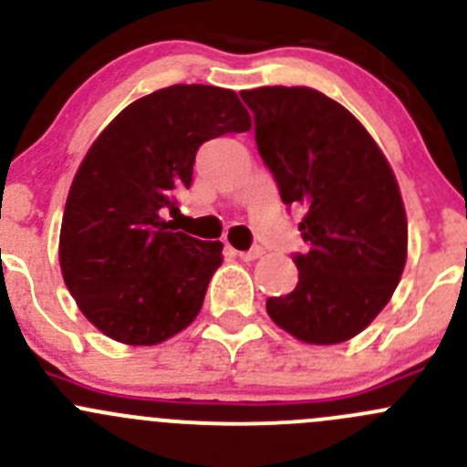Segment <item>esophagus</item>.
Instances as JSON below:
<instances>
[{
  "mask_svg": "<svg viewBox=\"0 0 467 467\" xmlns=\"http://www.w3.org/2000/svg\"><path fill=\"white\" fill-rule=\"evenodd\" d=\"M233 253L239 257V260L251 262V260H257V257H260L265 251H262L260 246H255V248H251V251H233Z\"/></svg>",
  "mask_w": 467,
  "mask_h": 467,
  "instance_id": "34e87169",
  "label": "esophagus"
}]
</instances>
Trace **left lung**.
Listing matches in <instances>:
<instances>
[{
    "mask_svg": "<svg viewBox=\"0 0 467 467\" xmlns=\"http://www.w3.org/2000/svg\"><path fill=\"white\" fill-rule=\"evenodd\" d=\"M262 161L285 205H303L298 283L271 296V319L307 344H337L372 324L406 265L404 202L368 130L306 86L244 90Z\"/></svg>",
    "mask_w": 467,
    "mask_h": 467,
    "instance_id": "left-lung-1",
    "label": "left lung"
}]
</instances>
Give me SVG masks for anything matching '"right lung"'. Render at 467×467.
Here are the masks:
<instances>
[{"label":"right lung","instance_id":"obj_1","mask_svg":"<svg viewBox=\"0 0 467 467\" xmlns=\"http://www.w3.org/2000/svg\"><path fill=\"white\" fill-rule=\"evenodd\" d=\"M248 130L234 90L175 84L125 107L95 139L67 193L58 260L104 335L150 347L196 319L223 244L178 233L164 214L192 187L198 148Z\"/></svg>","mask_w":467,"mask_h":467}]
</instances>
